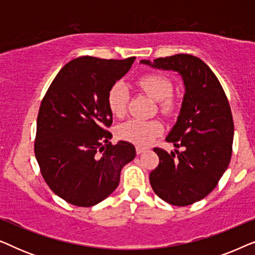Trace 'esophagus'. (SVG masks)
Here are the masks:
<instances>
[{
    "label": "esophagus",
    "mask_w": 255,
    "mask_h": 255,
    "mask_svg": "<svg viewBox=\"0 0 255 255\" xmlns=\"http://www.w3.org/2000/svg\"><path fill=\"white\" fill-rule=\"evenodd\" d=\"M135 151H137V154H141V153L146 152V148L141 147V146H137V147H135Z\"/></svg>",
    "instance_id": "obj_1"
}]
</instances>
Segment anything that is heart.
Instances as JSON below:
<instances>
[{"mask_svg": "<svg viewBox=\"0 0 255 255\" xmlns=\"http://www.w3.org/2000/svg\"><path fill=\"white\" fill-rule=\"evenodd\" d=\"M138 86L147 95L158 102H161L162 111H169L172 101L169 96L173 93V85L167 76L158 73H148L138 79ZM128 90L123 82H116L108 92L107 102L110 113L121 117L127 110ZM162 132V125L158 121H144L131 118L121 123L116 128V134L121 139L133 144L145 146L158 137Z\"/></svg>", "mask_w": 255, "mask_h": 255, "instance_id": "b5f03b06", "label": "heart"}]
</instances>
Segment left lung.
Masks as SVG:
<instances>
[{
  "label": "left lung",
  "instance_id": "obj_1",
  "mask_svg": "<svg viewBox=\"0 0 255 255\" xmlns=\"http://www.w3.org/2000/svg\"><path fill=\"white\" fill-rule=\"evenodd\" d=\"M140 64L174 71L182 78V106L166 141L183 151L153 148L159 165L149 174V182L167 203L190 205L215 189L231 160L235 127L229 101L214 72L200 58L180 53Z\"/></svg>",
  "mask_w": 255,
  "mask_h": 255
}]
</instances>
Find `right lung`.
<instances>
[{
	"label": "right lung",
	"mask_w": 255,
	"mask_h": 255,
	"mask_svg": "<svg viewBox=\"0 0 255 255\" xmlns=\"http://www.w3.org/2000/svg\"><path fill=\"white\" fill-rule=\"evenodd\" d=\"M134 59H73L41 101L34 154L51 190L76 207L106 200L118 187L122 168L135 156L131 142L113 145L107 130L113 124L108 92Z\"/></svg>",
	"instance_id": "1"
}]
</instances>
